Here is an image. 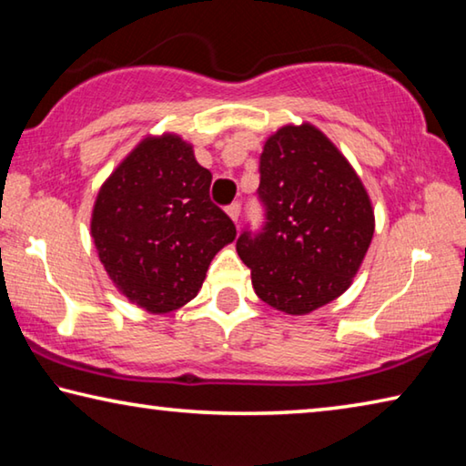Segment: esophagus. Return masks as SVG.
Returning a JSON list of instances; mask_svg holds the SVG:
<instances>
[{
	"label": "esophagus",
	"instance_id": "esophagus-1",
	"mask_svg": "<svg viewBox=\"0 0 466 466\" xmlns=\"http://www.w3.org/2000/svg\"><path fill=\"white\" fill-rule=\"evenodd\" d=\"M226 214L230 216L232 222H238V218H240V203L236 201V203H232V205H228V208H226Z\"/></svg>",
	"mask_w": 466,
	"mask_h": 466
}]
</instances>
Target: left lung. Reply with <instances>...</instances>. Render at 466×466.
<instances>
[{
    "label": "left lung",
    "mask_w": 466,
    "mask_h": 466,
    "mask_svg": "<svg viewBox=\"0 0 466 466\" xmlns=\"http://www.w3.org/2000/svg\"><path fill=\"white\" fill-rule=\"evenodd\" d=\"M267 222L236 250L255 294L302 317L350 289L374 236V209L358 172L310 123L283 125L258 162Z\"/></svg>",
    "instance_id": "1"
}]
</instances>
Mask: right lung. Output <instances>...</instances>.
<instances>
[{
  "mask_svg": "<svg viewBox=\"0 0 466 466\" xmlns=\"http://www.w3.org/2000/svg\"><path fill=\"white\" fill-rule=\"evenodd\" d=\"M211 172L177 133L147 136L102 183L90 234L113 286L139 309L167 314L199 294L236 228L209 199Z\"/></svg>",
  "mask_w": 466,
  "mask_h": 466,
  "instance_id": "right-lung-1",
  "label": "right lung"
}]
</instances>
